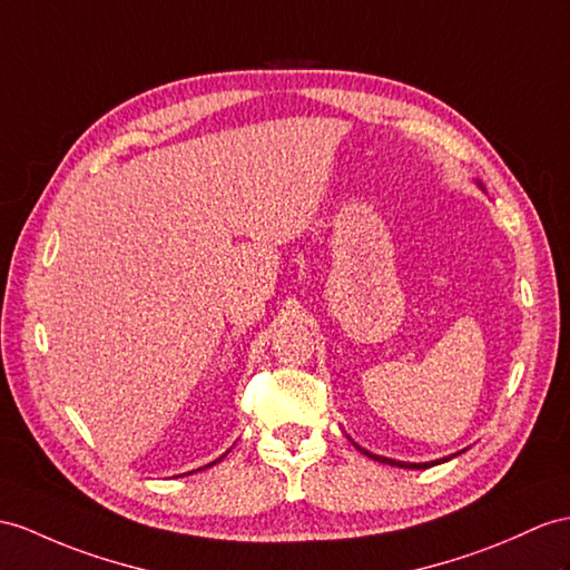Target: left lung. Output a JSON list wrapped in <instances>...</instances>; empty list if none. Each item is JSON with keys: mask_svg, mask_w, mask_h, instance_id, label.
Wrapping results in <instances>:
<instances>
[{"mask_svg": "<svg viewBox=\"0 0 570 570\" xmlns=\"http://www.w3.org/2000/svg\"><path fill=\"white\" fill-rule=\"evenodd\" d=\"M476 184H479V180H476ZM481 186V184H479ZM353 445H355V442H353ZM360 452H363V454H367L370 456V460H374V462H382V464H390V466H401V469H428V466H435V464H442V462H450L452 460V456H456V454H460V452H456V454H450V456H442V460H435V462H419V464H415V462H396V460H390V456H380V454H372V452H367L365 448H360V445H355ZM464 452V450H462Z\"/></svg>", "mask_w": 570, "mask_h": 570, "instance_id": "8db88e82", "label": "left lung"}]
</instances>
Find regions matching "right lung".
Segmentation results:
<instances>
[{"label":"right lung","instance_id":"right-lung-1","mask_svg":"<svg viewBox=\"0 0 570 570\" xmlns=\"http://www.w3.org/2000/svg\"><path fill=\"white\" fill-rule=\"evenodd\" d=\"M227 452H229V450H227ZM227 452H225V454H227ZM225 454H222V456H225ZM222 456H219V460H215V462H210V464H205V466H200V469H196V471H203V469H207V466H215V464H217V462H222ZM188 474H193V471H188Z\"/></svg>","mask_w":570,"mask_h":570}]
</instances>
